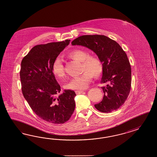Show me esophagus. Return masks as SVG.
Listing matches in <instances>:
<instances>
[{"label":"esophagus","instance_id":"esophagus-1","mask_svg":"<svg viewBox=\"0 0 157 157\" xmlns=\"http://www.w3.org/2000/svg\"><path fill=\"white\" fill-rule=\"evenodd\" d=\"M83 92L84 91H83V90H76L75 92L77 94H81L82 93H83Z\"/></svg>","mask_w":157,"mask_h":157}]
</instances>
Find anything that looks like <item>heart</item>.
<instances>
[{
    "instance_id": "obj_1",
    "label": "heart",
    "mask_w": 157,
    "mask_h": 157,
    "mask_svg": "<svg viewBox=\"0 0 157 157\" xmlns=\"http://www.w3.org/2000/svg\"><path fill=\"white\" fill-rule=\"evenodd\" d=\"M89 53L82 49H75L67 54L71 59L81 63V72L79 76L71 79L65 84V87L71 90H83L89 86L92 76L98 78L103 74L104 66L101 60L97 56L89 55ZM52 70L54 75L59 78L65 76L64 66L63 60L57 57L52 66Z\"/></svg>"
}]
</instances>
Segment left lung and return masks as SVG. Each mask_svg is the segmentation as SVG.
Listing matches in <instances>:
<instances>
[{
    "mask_svg": "<svg viewBox=\"0 0 157 157\" xmlns=\"http://www.w3.org/2000/svg\"><path fill=\"white\" fill-rule=\"evenodd\" d=\"M72 45H80L92 50L101 60L104 66L101 83L104 96L94 105L102 113H111L121 107L131 89V67L128 56L118 43L104 35H82L76 38Z\"/></svg>",
    "mask_w": 157,
    "mask_h": 157,
    "instance_id": "8db88e82",
    "label": "left lung"
}]
</instances>
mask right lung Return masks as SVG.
Returning a JSON list of instances; mask_svg holds the SVG:
<instances>
[{
    "instance_id": "1",
    "label": "right lung",
    "mask_w": 157,
    "mask_h": 157,
    "mask_svg": "<svg viewBox=\"0 0 157 157\" xmlns=\"http://www.w3.org/2000/svg\"><path fill=\"white\" fill-rule=\"evenodd\" d=\"M70 40L34 46L22 60L20 79L22 94L39 118L54 124H64L73 114L75 93L61 87L52 70L56 58Z\"/></svg>"
}]
</instances>
